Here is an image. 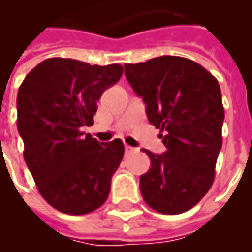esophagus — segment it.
<instances>
[{"label":"esophagus","mask_w":252,"mask_h":252,"mask_svg":"<svg viewBox=\"0 0 252 252\" xmlns=\"http://www.w3.org/2000/svg\"><path fill=\"white\" fill-rule=\"evenodd\" d=\"M126 154H132V153H136V148L131 147V146H126Z\"/></svg>","instance_id":"esophagus-1"}]
</instances>
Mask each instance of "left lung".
I'll use <instances>...</instances> for the list:
<instances>
[{"instance_id":"left-lung-1","label":"left lung","mask_w":252,"mask_h":252,"mask_svg":"<svg viewBox=\"0 0 252 252\" xmlns=\"http://www.w3.org/2000/svg\"><path fill=\"white\" fill-rule=\"evenodd\" d=\"M124 67L128 82L146 104L148 121L164 132L159 137L166 153L142 150L151 160L140 177L143 198L159 213H184L215 180L224 121L220 85L186 58L164 55Z\"/></svg>"}]
</instances>
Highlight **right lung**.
Returning a JSON list of instances; mask_svg holds the SVG:
<instances>
[{"instance_id": "right-lung-1", "label": "right lung", "mask_w": 252, "mask_h": 252, "mask_svg": "<svg viewBox=\"0 0 252 252\" xmlns=\"http://www.w3.org/2000/svg\"><path fill=\"white\" fill-rule=\"evenodd\" d=\"M123 75L120 64L50 58L31 70L17 93V129L24 159L43 198L67 215L104 204L124 155L120 139L101 143L93 126L97 101Z\"/></svg>"}]
</instances>
